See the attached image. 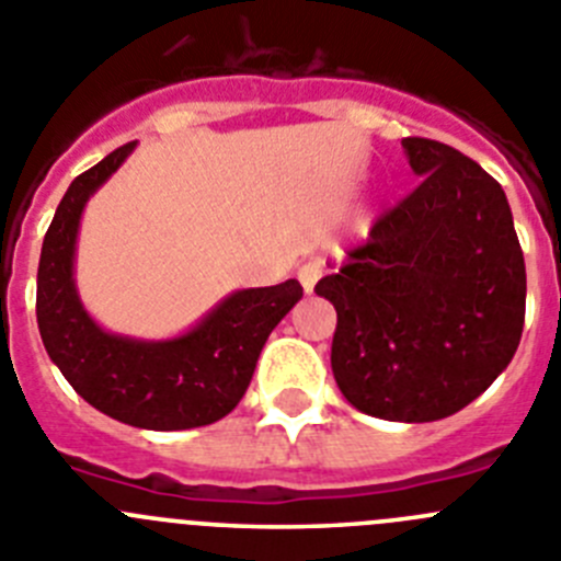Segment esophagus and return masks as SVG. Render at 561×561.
<instances>
[{
  "mask_svg": "<svg viewBox=\"0 0 561 561\" xmlns=\"http://www.w3.org/2000/svg\"><path fill=\"white\" fill-rule=\"evenodd\" d=\"M318 279H321V265L318 263H305L301 268H298V282H301L305 293L316 290Z\"/></svg>",
  "mask_w": 561,
  "mask_h": 561,
  "instance_id": "obj_1",
  "label": "esophagus"
}]
</instances>
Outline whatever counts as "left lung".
Wrapping results in <instances>:
<instances>
[{"mask_svg":"<svg viewBox=\"0 0 561 561\" xmlns=\"http://www.w3.org/2000/svg\"><path fill=\"white\" fill-rule=\"evenodd\" d=\"M401 146L421 185L316 293L337 310L332 374L345 401L428 423L479 399L512 363L526 263L504 187L479 162L439 140Z\"/></svg>","mask_w":561,"mask_h":561,"instance_id":"left-lung-1","label":"left lung"}]
</instances>
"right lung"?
Here are the masks:
<instances>
[{"instance_id":"obj_1","label":"right lung","mask_w":561,"mask_h":561,"mask_svg":"<svg viewBox=\"0 0 561 561\" xmlns=\"http://www.w3.org/2000/svg\"><path fill=\"white\" fill-rule=\"evenodd\" d=\"M133 144L77 176L46 229L38 263V329L51 363L91 407L151 432L221 421L238 407L276 323L305 296L296 279L229 293L180 337L138 340L99 327L75 282L77 232L88 198L122 169Z\"/></svg>"}]
</instances>
